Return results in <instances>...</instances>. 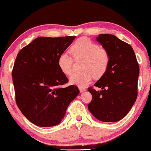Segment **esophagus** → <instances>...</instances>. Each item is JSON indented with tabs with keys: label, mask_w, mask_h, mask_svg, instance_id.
I'll use <instances>...</instances> for the list:
<instances>
[{
	"label": "esophagus",
	"mask_w": 151,
	"mask_h": 151,
	"mask_svg": "<svg viewBox=\"0 0 151 151\" xmlns=\"http://www.w3.org/2000/svg\"><path fill=\"white\" fill-rule=\"evenodd\" d=\"M86 89L84 88V87H79V91L80 92H83V91H85Z\"/></svg>",
	"instance_id": "34e87169"
}]
</instances>
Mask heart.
<instances>
[{
    "label": "heart",
    "mask_w": 151,
    "mask_h": 151,
    "mask_svg": "<svg viewBox=\"0 0 151 151\" xmlns=\"http://www.w3.org/2000/svg\"><path fill=\"white\" fill-rule=\"evenodd\" d=\"M70 52L76 61L83 60V72L75 73L70 77L72 84L85 87L89 84L93 76L100 78L107 70L110 62L108 51L88 38L78 39L70 47ZM70 54L63 53L58 58V66L63 73L70 75L73 71L74 59Z\"/></svg>",
    "instance_id": "obj_1"
}]
</instances>
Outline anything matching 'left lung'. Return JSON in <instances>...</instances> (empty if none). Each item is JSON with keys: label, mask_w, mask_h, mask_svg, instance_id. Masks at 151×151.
I'll list each match as a JSON object with an SVG mask.
<instances>
[{"label": "left lung", "mask_w": 151, "mask_h": 151, "mask_svg": "<svg viewBox=\"0 0 151 151\" xmlns=\"http://www.w3.org/2000/svg\"><path fill=\"white\" fill-rule=\"evenodd\" d=\"M96 40L110 55L107 70L88 91L92 100L88 109L95 117L103 122H116L127 115L138 96L140 73L138 62L132 46L114 35H99Z\"/></svg>", "instance_id": "obj_1"}]
</instances>
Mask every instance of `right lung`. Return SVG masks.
I'll use <instances>...</instances> for the list:
<instances>
[{
	"instance_id": "right-lung-1",
	"label": "right lung",
	"mask_w": 151,
	"mask_h": 151,
	"mask_svg": "<svg viewBox=\"0 0 151 151\" xmlns=\"http://www.w3.org/2000/svg\"><path fill=\"white\" fill-rule=\"evenodd\" d=\"M75 37H38L17 54L12 70L15 101L33 124H59L70 103L79 93L76 85L62 87L68 79L58 62Z\"/></svg>"
}]
</instances>
